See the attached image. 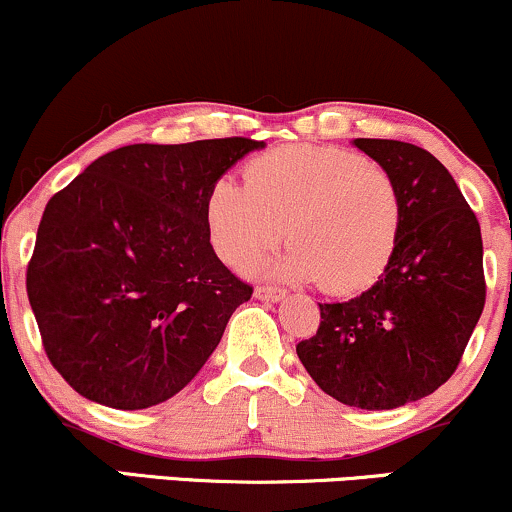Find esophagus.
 Instances as JSON below:
<instances>
[{
	"mask_svg": "<svg viewBox=\"0 0 512 512\" xmlns=\"http://www.w3.org/2000/svg\"><path fill=\"white\" fill-rule=\"evenodd\" d=\"M254 294L261 302H280L285 297V290H280V287H256Z\"/></svg>",
	"mask_w": 512,
	"mask_h": 512,
	"instance_id": "esophagus-1",
	"label": "esophagus"
}]
</instances>
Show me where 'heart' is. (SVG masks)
<instances>
[{"label":"heart","mask_w":512,"mask_h":512,"mask_svg":"<svg viewBox=\"0 0 512 512\" xmlns=\"http://www.w3.org/2000/svg\"><path fill=\"white\" fill-rule=\"evenodd\" d=\"M246 184L220 179L206 198L210 242L234 268H249L280 239L287 280H323L335 294L374 285L395 254L402 203L395 179L366 155L338 146H285L246 165Z\"/></svg>","instance_id":"1"}]
</instances>
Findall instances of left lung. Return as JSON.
<instances>
[{"label": "left lung", "instance_id": "1", "mask_svg": "<svg viewBox=\"0 0 512 512\" xmlns=\"http://www.w3.org/2000/svg\"><path fill=\"white\" fill-rule=\"evenodd\" d=\"M352 143L395 179L398 246L369 290L318 304L321 326L297 354L316 386L342 405L395 410L431 395L458 369L486 299L482 230L429 150L388 138Z\"/></svg>", "mask_w": 512, "mask_h": 512}]
</instances>
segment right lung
Returning a JSON list of instances; mask_svg holds the SVG:
<instances>
[{
	"mask_svg": "<svg viewBox=\"0 0 512 512\" xmlns=\"http://www.w3.org/2000/svg\"><path fill=\"white\" fill-rule=\"evenodd\" d=\"M251 138L100 155L42 213L28 302L54 369L83 398L146 410L208 362L251 287L215 256L206 222L213 184Z\"/></svg>",
	"mask_w": 512,
	"mask_h": 512,
	"instance_id": "add662e5",
	"label": "right lung"
}]
</instances>
